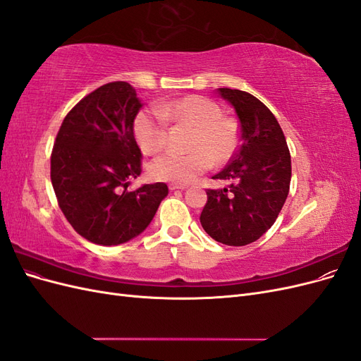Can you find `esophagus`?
Segmentation results:
<instances>
[{
  "label": "esophagus",
  "mask_w": 361,
  "mask_h": 361,
  "mask_svg": "<svg viewBox=\"0 0 361 361\" xmlns=\"http://www.w3.org/2000/svg\"><path fill=\"white\" fill-rule=\"evenodd\" d=\"M169 188L171 190V191H174V190H185L187 187H185V185H178V183H170L169 185Z\"/></svg>",
  "instance_id": "obj_1"
}]
</instances>
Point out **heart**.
<instances>
[{
  "label": "heart",
  "mask_w": 361,
  "mask_h": 361,
  "mask_svg": "<svg viewBox=\"0 0 361 361\" xmlns=\"http://www.w3.org/2000/svg\"><path fill=\"white\" fill-rule=\"evenodd\" d=\"M169 122L192 128L187 154L167 152L150 162L149 174L155 180L188 183L215 164L231 159L239 145V129L232 117L223 116L221 106L200 94L159 104L141 110L134 120L138 146L147 155L159 154L169 141Z\"/></svg>",
  "instance_id": "heart-1"
}]
</instances>
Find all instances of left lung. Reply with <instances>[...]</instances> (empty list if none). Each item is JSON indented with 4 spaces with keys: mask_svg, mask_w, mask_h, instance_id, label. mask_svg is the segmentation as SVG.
Wrapping results in <instances>:
<instances>
[{
    "mask_svg": "<svg viewBox=\"0 0 361 361\" xmlns=\"http://www.w3.org/2000/svg\"><path fill=\"white\" fill-rule=\"evenodd\" d=\"M239 117L241 145L214 179L231 180L207 190L200 223L216 243L241 247L257 241L274 224L290 185V154L285 134L268 106L236 89H218Z\"/></svg>",
    "mask_w": 361,
    "mask_h": 361,
    "instance_id": "8db88e82",
    "label": "left lung"
}]
</instances>
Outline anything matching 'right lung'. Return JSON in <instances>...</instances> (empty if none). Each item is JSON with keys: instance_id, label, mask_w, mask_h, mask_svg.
I'll return each instance as SVG.
<instances>
[{"instance_id": "add662e5", "label": "right lung", "mask_w": 361, "mask_h": 361, "mask_svg": "<svg viewBox=\"0 0 361 361\" xmlns=\"http://www.w3.org/2000/svg\"><path fill=\"white\" fill-rule=\"evenodd\" d=\"M135 89L114 81L84 96L64 117L51 154V182L63 215L87 241L118 245L140 235L169 194L164 182L128 191L141 174Z\"/></svg>"}]
</instances>
